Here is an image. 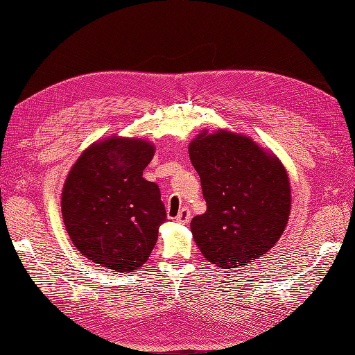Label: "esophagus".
<instances>
[{
  "label": "esophagus",
  "mask_w": 355,
  "mask_h": 355,
  "mask_svg": "<svg viewBox=\"0 0 355 355\" xmlns=\"http://www.w3.org/2000/svg\"><path fill=\"white\" fill-rule=\"evenodd\" d=\"M189 219H191V210L188 207H182L178 213V216L175 218L178 223H188Z\"/></svg>",
  "instance_id": "34e87169"
}]
</instances>
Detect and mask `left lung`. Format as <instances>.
<instances>
[{"label": "left lung", "instance_id": "1", "mask_svg": "<svg viewBox=\"0 0 355 355\" xmlns=\"http://www.w3.org/2000/svg\"><path fill=\"white\" fill-rule=\"evenodd\" d=\"M206 213L191 220L202 256L223 270L272 249L286 228L292 192L282 161L249 136L202 130L189 144Z\"/></svg>", "mask_w": 355, "mask_h": 355}]
</instances>
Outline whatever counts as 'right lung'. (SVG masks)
<instances>
[{
    "mask_svg": "<svg viewBox=\"0 0 355 355\" xmlns=\"http://www.w3.org/2000/svg\"><path fill=\"white\" fill-rule=\"evenodd\" d=\"M154 144L111 136L75 161L62 191L69 239L93 263L116 272L142 266L166 222L159 188L144 179Z\"/></svg>",
    "mask_w": 355,
    "mask_h": 355,
    "instance_id": "obj_1",
    "label": "right lung"
}]
</instances>
